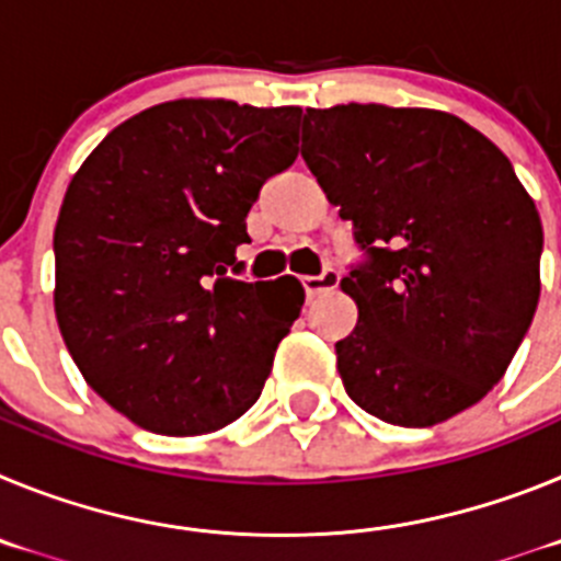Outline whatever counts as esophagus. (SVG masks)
Instances as JSON below:
<instances>
[{"mask_svg": "<svg viewBox=\"0 0 561 561\" xmlns=\"http://www.w3.org/2000/svg\"><path fill=\"white\" fill-rule=\"evenodd\" d=\"M306 289V297H314L320 295V291H329V289H336V284H340V272L336 270H323L320 275H309L300 280Z\"/></svg>", "mask_w": 561, "mask_h": 561, "instance_id": "esophagus-1", "label": "esophagus"}]
</instances>
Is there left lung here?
<instances>
[{"label": "left lung", "instance_id": "1", "mask_svg": "<svg viewBox=\"0 0 561 561\" xmlns=\"http://www.w3.org/2000/svg\"><path fill=\"white\" fill-rule=\"evenodd\" d=\"M304 160L365 252L340 284L345 393L399 427L478 404L539 304L542 221L508 157L455 114L348 103L306 108Z\"/></svg>", "mask_w": 561, "mask_h": 561}]
</instances>
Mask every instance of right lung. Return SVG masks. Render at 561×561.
I'll return each mask as SVG.
<instances>
[{
    "mask_svg": "<svg viewBox=\"0 0 561 561\" xmlns=\"http://www.w3.org/2000/svg\"><path fill=\"white\" fill-rule=\"evenodd\" d=\"M300 114L160 103L69 182L53 238L58 329L89 388L137 427L213 433L264 390L304 286L230 272L257 193L295 162Z\"/></svg>",
    "mask_w": 561,
    "mask_h": 561,
    "instance_id": "right-lung-1",
    "label": "right lung"
}]
</instances>
